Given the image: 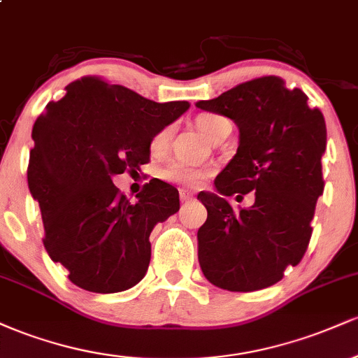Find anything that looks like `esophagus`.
Wrapping results in <instances>:
<instances>
[{"mask_svg": "<svg viewBox=\"0 0 358 358\" xmlns=\"http://www.w3.org/2000/svg\"><path fill=\"white\" fill-rule=\"evenodd\" d=\"M192 199H193V195H192L190 192H187V190H180V200H182V203L190 202Z\"/></svg>", "mask_w": 358, "mask_h": 358, "instance_id": "1", "label": "esophagus"}]
</instances>
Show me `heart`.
I'll use <instances>...</instances> for the list:
<instances>
[{
	"mask_svg": "<svg viewBox=\"0 0 358 358\" xmlns=\"http://www.w3.org/2000/svg\"><path fill=\"white\" fill-rule=\"evenodd\" d=\"M195 124L200 131L207 136L208 139H215L225 127H231L227 117L220 116V114L213 113H202L195 117ZM171 136H173V126H165L159 131H156L150 141V151L153 155H162L165 153L170 146ZM210 171L205 170V168H195L183 165V163H171L166 168L162 170V178L165 182L176 183V185H185V187H196L207 178Z\"/></svg>",
	"mask_w": 358,
	"mask_h": 358,
	"instance_id": "1",
	"label": "heart"
}]
</instances>
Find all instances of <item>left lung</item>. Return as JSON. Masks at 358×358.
<instances>
[{"label":"left lung","mask_w":358,"mask_h":358,"mask_svg":"<svg viewBox=\"0 0 358 358\" xmlns=\"http://www.w3.org/2000/svg\"><path fill=\"white\" fill-rule=\"evenodd\" d=\"M196 108L231 117L239 148L215 178L219 193L200 192L207 220L199 229V261L212 285L257 291L298 266L311 239V220L323 193L322 155L327 126L301 89L276 76L242 82ZM255 192L252 208L234 209L225 196Z\"/></svg>","instance_id":"left-lung-1"}]
</instances>
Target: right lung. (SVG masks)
Listing matches in <instances>:
<instances>
[{
    "label": "right lung",
    "instance_id": "add662e5",
    "mask_svg": "<svg viewBox=\"0 0 358 358\" xmlns=\"http://www.w3.org/2000/svg\"><path fill=\"white\" fill-rule=\"evenodd\" d=\"M35 121L28 188L43 220V245L76 286L119 293L145 278L150 234L180 208L178 190L153 178L129 202L114 175L150 162L156 131L190 108L159 102L87 76L65 87Z\"/></svg>",
    "mask_w": 358,
    "mask_h": 358
}]
</instances>
